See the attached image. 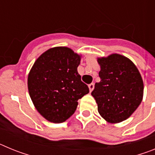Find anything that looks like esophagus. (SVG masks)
<instances>
[{
    "mask_svg": "<svg viewBox=\"0 0 155 155\" xmlns=\"http://www.w3.org/2000/svg\"><path fill=\"white\" fill-rule=\"evenodd\" d=\"M94 83H91V84H90L89 85H88V87H89V90H90V92H91V91H92V90L94 89Z\"/></svg>",
    "mask_w": 155,
    "mask_h": 155,
    "instance_id": "obj_1",
    "label": "esophagus"
}]
</instances>
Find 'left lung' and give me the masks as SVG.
Instances as JSON below:
<instances>
[{
	"label": "left lung",
	"instance_id": "obj_1",
	"mask_svg": "<svg viewBox=\"0 0 155 155\" xmlns=\"http://www.w3.org/2000/svg\"><path fill=\"white\" fill-rule=\"evenodd\" d=\"M100 81L91 95L99 114L112 124L127 120L137 109L143 98L141 75L134 63L120 54L98 58Z\"/></svg>",
	"mask_w": 155,
	"mask_h": 155
}]
</instances>
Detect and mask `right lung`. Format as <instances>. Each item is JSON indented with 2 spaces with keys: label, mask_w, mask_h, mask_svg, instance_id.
I'll use <instances>...</instances> for the list:
<instances>
[{
  "label": "right lung",
  "mask_w": 155,
  "mask_h": 155,
  "mask_svg": "<svg viewBox=\"0 0 155 155\" xmlns=\"http://www.w3.org/2000/svg\"><path fill=\"white\" fill-rule=\"evenodd\" d=\"M81 57L68 47L43 53L28 77V88L35 107L45 119L60 124L74 113L78 100L89 92L78 73Z\"/></svg>",
  "instance_id": "add662e5"
}]
</instances>
